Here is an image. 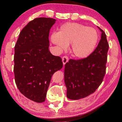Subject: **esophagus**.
<instances>
[{"mask_svg": "<svg viewBox=\"0 0 122 122\" xmlns=\"http://www.w3.org/2000/svg\"><path fill=\"white\" fill-rule=\"evenodd\" d=\"M68 57L67 56H64L62 58V61H63V65H65L66 64V63L68 61Z\"/></svg>", "mask_w": 122, "mask_h": 122, "instance_id": "esophagus-1", "label": "esophagus"}]
</instances>
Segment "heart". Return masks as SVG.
<instances>
[{"label": "heart", "mask_w": 122, "mask_h": 122, "mask_svg": "<svg viewBox=\"0 0 122 122\" xmlns=\"http://www.w3.org/2000/svg\"><path fill=\"white\" fill-rule=\"evenodd\" d=\"M51 42L61 51L66 49L71 44V51L78 58L83 59L89 56L96 48L98 34L94 28L76 23L62 25L58 33L51 35Z\"/></svg>", "instance_id": "b5f03b06"}]
</instances>
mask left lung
I'll return each instance as SVG.
<instances>
[{
	"mask_svg": "<svg viewBox=\"0 0 122 122\" xmlns=\"http://www.w3.org/2000/svg\"><path fill=\"white\" fill-rule=\"evenodd\" d=\"M98 28L102 32L101 39L94 51L84 59H70L65 65L64 82L70 99L78 100L92 94L106 74L109 44L104 31Z\"/></svg>",
	"mask_w": 122,
	"mask_h": 122,
	"instance_id": "obj_1",
	"label": "left lung"
}]
</instances>
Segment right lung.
I'll use <instances>...</instances> for the list:
<instances>
[{"mask_svg":"<svg viewBox=\"0 0 122 122\" xmlns=\"http://www.w3.org/2000/svg\"><path fill=\"white\" fill-rule=\"evenodd\" d=\"M56 19L38 18L21 30L14 49V73L16 86L25 97L45 101L51 76L63 67L61 57L49 50L50 29Z\"/></svg>","mask_w":122,"mask_h":122,"instance_id":"add662e5","label":"right lung"}]
</instances>
